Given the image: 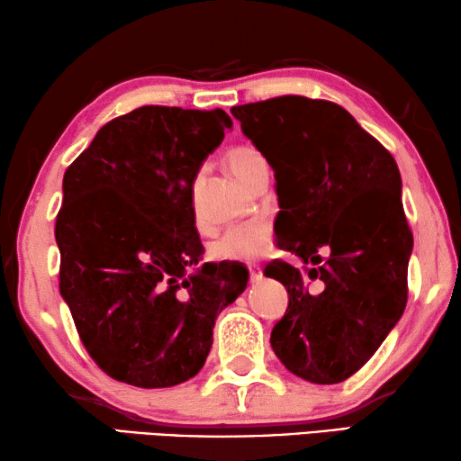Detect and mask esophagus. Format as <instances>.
Segmentation results:
<instances>
[{
	"label": "esophagus",
	"mask_w": 461,
	"mask_h": 461,
	"mask_svg": "<svg viewBox=\"0 0 461 461\" xmlns=\"http://www.w3.org/2000/svg\"><path fill=\"white\" fill-rule=\"evenodd\" d=\"M249 280L253 284L263 280V269L259 266H249Z\"/></svg>",
	"instance_id": "esophagus-1"
}]
</instances>
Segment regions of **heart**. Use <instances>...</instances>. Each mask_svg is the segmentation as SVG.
<instances>
[{
    "label": "heart",
    "mask_w": 461,
    "mask_h": 461,
    "mask_svg": "<svg viewBox=\"0 0 461 461\" xmlns=\"http://www.w3.org/2000/svg\"><path fill=\"white\" fill-rule=\"evenodd\" d=\"M266 163L259 150L249 145H237L226 153V167L239 181L251 187L255 171ZM274 237V229L267 221H253L240 226H232L224 235L214 240L210 253L218 261L253 263L267 253Z\"/></svg>",
    "instance_id": "b5f03b06"
}]
</instances>
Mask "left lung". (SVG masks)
Instances as JSON below:
<instances>
[{
  "label": "left lung",
  "mask_w": 461,
  "mask_h": 461,
  "mask_svg": "<svg viewBox=\"0 0 461 461\" xmlns=\"http://www.w3.org/2000/svg\"><path fill=\"white\" fill-rule=\"evenodd\" d=\"M230 112L276 173L277 247L306 263L266 267L290 296L271 347L302 380L343 382L378 351L409 300L401 171L335 102L280 95Z\"/></svg>",
  "instance_id": "1"
}]
</instances>
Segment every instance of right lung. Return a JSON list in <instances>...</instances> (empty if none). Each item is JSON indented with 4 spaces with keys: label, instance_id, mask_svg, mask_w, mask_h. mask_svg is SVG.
Listing matches in <instances>:
<instances>
[{
    "label": "right lung",
    "instance_id": "add662e5",
    "mask_svg": "<svg viewBox=\"0 0 461 461\" xmlns=\"http://www.w3.org/2000/svg\"><path fill=\"white\" fill-rule=\"evenodd\" d=\"M232 126L224 110L142 105L110 120L65 171L55 224L59 288L83 347L118 382L169 388L194 378L216 314L249 274L203 263L192 184Z\"/></svg>",
    "mask_w": 461,
    "mask_h": 461
}]
</instances>
